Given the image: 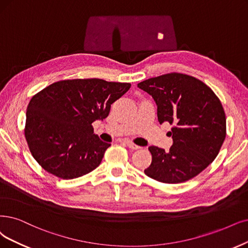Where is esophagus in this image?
Returning a JSON list of instances; mask_svg holds the SVG:
<instances>
[{
    "label": "esophagus",
    "instance_id": "34e87169",
    "mask_svg": "<svg viewBox=\"0 0 248 248\" xmlns=\"http://www.w3.org/2000/svg\"><path fill=\"white\" fill-rule=\"evenodd\" d=\"M124 143L125 145H127V147L133 149V150H137V149H140V148H141L140 146H137L136 144H134V143L131 142V141H124Z\"/></svg>",
    "mask_w": 248,
    "mask_h": 248
}]
</instances>
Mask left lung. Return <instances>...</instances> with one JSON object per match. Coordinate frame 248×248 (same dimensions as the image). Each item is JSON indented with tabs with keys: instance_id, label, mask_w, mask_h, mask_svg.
Wrapping results in <instances>:
<instances>
[{
	"instance_id": "1",
	"label": "left lung",
	"mask_w": 248,
	"mask_h": 248,
	"mask_svg": "<svg viewBox=\"0 0 248 248\" xmlns=\"http://www.w3.org/2000/svg\"><path fill=\"white\" fill-rule=\"evenodd\" d=\"M138 88L155 101L158 122L173 124L170 151L150 146L152 162L145 173L167 184L196 177L215 160L226 138L221 101L204 82L177 72L141 81Z\"/></svg>"
}]
</instances>
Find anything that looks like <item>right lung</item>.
Segmentation results:
<instances>
[{
  "label": "right lung",
  "instance_id": "right-lung-1",
  "mask_svg": "<svg viewBox=\"0 0 248 248\" xmlns=\"http://www.w3.org/2000/svg\"><path fill=\"white\" fill-rule=\"evenodd\" d=\"M129 82L100 78L60 80L42 90L26 109L25 138L33 158L52 175L76 179L95 170L109 143L94 134Z\"/></svg>",
  "mask_w": 248,
  "mask_h": 248
}]
</instances>
